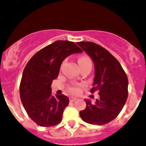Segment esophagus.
Returning <instances> with one entry per match:
<instances>
[{
    "mask_svg": "<svg viewBox=\"0 0 146 146\" xmlns=\"http://www.w3.org/2000/svg\"><path fill=\"white\" fill-rule=\"evenodd\" d=\"M69 100H70V102H74L76 100V98H70Z\"/></svg>",
    "mask_w": 146,
    "mask_h": 146,
    "instance_id": "esophagus-1",
    "label": "esophagus"
}]
</instances>
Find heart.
Masks as SVG:
<instances>
[{"mask_svg":"<svg viewBox=\"0 0 146 146\" xmlns=\"http://www.w3.org/2000/svg\"><path fill=\"white\" fill-rule=\"evenodd\" d=\"M78 63H79V66L82 64H92V60L87 55H82V56L79 57L78 59ZM81 85H70V87H68V92L73 95H76L79 94L81 92Z\"/></svg>","mask_w":146,"mask_h":146,"instance_id":"heart-1","label":"heart"}]
</instances>
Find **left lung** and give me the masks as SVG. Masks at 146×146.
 <instances>
[{"instance_id":"left-lung-1","label":"left lung","mask_w":146,"mask_h":146,"mask_svg":"<svg viewBox=\"0 0 146 146\" xmlns=\"http://www.w3.org/2000/svg\"><path fill=\"white\" fill-rule=\"evenodd\" d=\"M93 60L95 76L91 93L98 92L100 98L92 104L88 100L86 108L79 112L84 121L103 125L117 117L124 107L128 96V79L118 60L106 48L92 42H79Z\"/></svg>"}]
</instances>
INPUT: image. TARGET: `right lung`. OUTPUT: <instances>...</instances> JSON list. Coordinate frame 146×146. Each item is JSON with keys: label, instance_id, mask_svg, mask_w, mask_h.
<instances>
[{"label": "right lung", "instance_id": "obj_1", "mask_svg": "<svg viewBox=\"0 0 146 146\" xmlns=\"http://www.w3.org/2000/svg\"><path fill=\"white\" fill-rule=\"evenodd\" d=\"M82 52L73 42L57 40L38 51L25 67L20 98L27 114L39 126H54L61 121L69 99L64 94L52 96L51 85L58 76L62 61Z\"/></svg>", "mask_w": 146, "mask_h": 146}]
</instances>
